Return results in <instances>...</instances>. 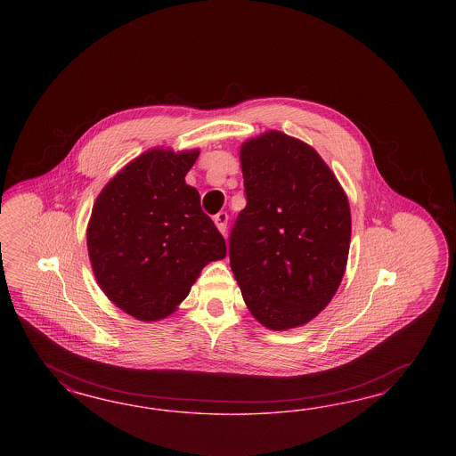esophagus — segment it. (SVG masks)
Instances as JSON below:
<instances>
[{
	"label": "esophagus",
	"mask_w": 456,
	"mask_h": 456,
	"mask_svg": "<svg viewBox=\"0 0 456 456\" xmlns=\"http://www.w3.org/2000/svg\"><path fill=\"white\" fill-rule=\"evenodd\" d=\"M227 221H229V214H227V212H219V214L214 216V222H216L217 229H219L224 235L227 232Z\"/></svg>",
	"instance_id": "obj_1"
}]
</instances>
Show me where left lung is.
<instances>
[{
    "label": "left lung",
    "mask_w": 456,
    "mask_h": 456,
    "mask_svg": "<svg viewBox=\"0 0 456 456\" xmlns=\"http://www.w3.org/2000/svg\"><path fill=\"white\" fill-rule=\"evenodd\" d=\"M248 206L229 235V259L248 311L274 331L303 326L345 276L351 212L318 152L271 130L240 147Z\"/></svg>",
    "instance_id": "obj_1"
}]
</instances>
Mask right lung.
Segmentation results:
<instances>
[{"label": "right lung", "instance_id": "add662e5", "mask_svg": "<svg viewBox=\"0 0 456 456\" xmlns=\"http://www.w3.org/2000/svg\"><path fill=\"white\" fill-rule=\"evenodd\" d=\"M199 151L153 149L124 167L97 197L86 231L98 286L140 321L175 311L225 240L185 183Z\"/></svg>", "mask_w": 456, "mask_h": 456}]
</instances>
